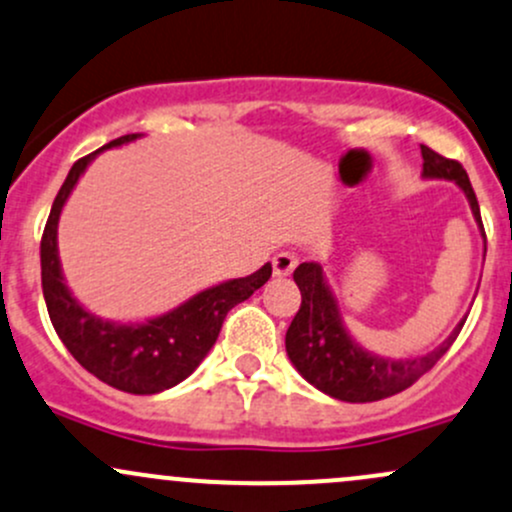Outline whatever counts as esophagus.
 Segmentation results:
<instances>
[{
  "mask_svg": "<svg viewBox=\"0 0 512 512\" xmlns=\"http://www.w3.org/2000/svg\"><path fill=\"white\" fill-rule=\"evenodd\" d=\"M296 265H299V260H296L294 252H277V255L272 257L274 277H289L296 269Z\"/></svg>",
  "mask_w": 512,
  "mask_h": 512,
  "instance_id": "34e87169",
  "label": "esophagus"
}]
</instances>
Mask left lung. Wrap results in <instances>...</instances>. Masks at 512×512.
I'll list each match as a JSON object with an SVG mask.
<instances>
[{
    "label": "left lung",
    "instance_id": "obj_1",
    "mask_svg": "<svg viewBox=\"0 0 512 512\" xmlns=\"http://www.w3.org/2000/svg\"><path fill=\"white\" fill-rule=\"evenodd\" d=\"M420 153H423V179H447L462 189L486 247L479 201L471 189L469 174L457 160L437 155L428 145H420ZM294 282L301 291V308L286 330V355L308 384L345 403H372L406 391L452 347L466 320H459L449 338L425 355L401 359L381 357L359 345L345 328L340 303L330 289L323 265L303 262L296 267Z\"/></svg>",
    "mask_w": 512,
    "mask_h": 512
}]
</instances>
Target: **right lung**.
Segmentation results:
<instances>
[{
	"label": "right lung",
	"instance_id": "add662e5",
	"mask_svg": "<svg viewBox=\"0 0 512 512\" xmlns=\"http://www.w3.org/2000/svg\"><path fill=\"white\" fill-rule=\"evenodd\" d=\"M138 138H143V133H128L111 140L104 148L77 160L67 172L43 230L41 282L50 323L70 355L104 384L126 393L150 396L177 386L204 362L230 308L247 301L260 286L267 284V279L272 277V265L267 262L250 277L209 286L172 311L145 318L140 323H116L87 311L65 284L58 255L60 213L94 157Z\"/></svg>",
	"mask_w": 512,
	"mask_h": 512
}]
</instances>
